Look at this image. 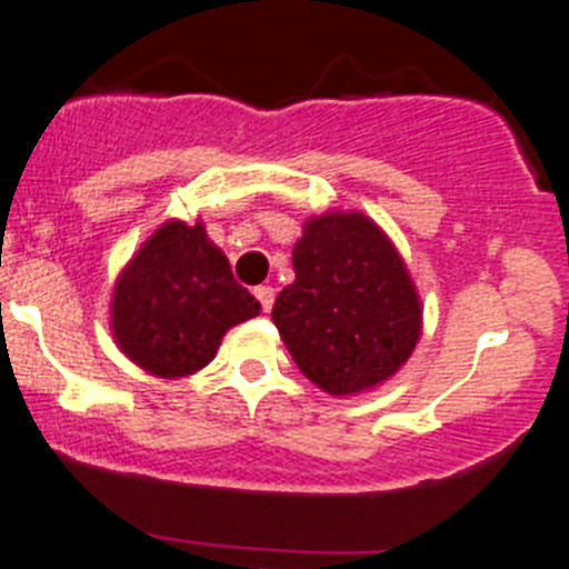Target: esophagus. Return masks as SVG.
Segmentation results:
<instances>
[{
    "label": "esophagus",
    "instance_id": "obj_1",
    "mask_svg": "<svg viewBox=\"0 0 569 569\" xmlns=\"http://www.w3.org/2000/svg\"><path fill=\"white\" fill-rule=\"evenodd\" d=\"M254 298L260 300L263 312H271V306H274V289H271V286H257Z\"/></svg>",
    "mask_w": 569,
    "mask_h": 569
}]
</instances>
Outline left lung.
I'll return each mask as SVG.
<instances>
[{
  "instance_id": "obj_1",
  "label": "left lung",
  "mask_w": 569,
  "mask_h": 569,
  "mask_svg": "<svg viewBox=\"0 0 569 569\" xmlns=\"http://www.w3.org/2000/svg\"><path fill=\"white\" fill-rule=\"evenodd\" d=\"M291 263L295 283L280 291L271 320L306 378L329 395H352L407 363L421 338V303L369 217H315Z\"/></svg>"
}]
</instances>
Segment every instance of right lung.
Returning <instances> with one entry per match:
<instances>
[{
  "mask_svg": "<svg viewBox=\"0 0 569 569\" xmlns=\"http://www.w3.org/2000/svg\"><path fill=\"white\" fill-rule=\"evenodd\" d=\"M260 315L202 226L166 223L137 251L113 291V338L160 378H186L214 358L226 329Z\"/></svg>",
  "mask_w": 569,
  "mask_h": 569,
  "instance_id": "obj_1",
  "label": "right lung"
}]
</instances>
